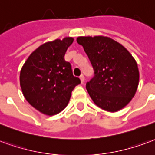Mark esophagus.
Wrapping results in <instances>:
<instances>
[{
    "label": "esophagus",
    "mask_w": 155,
    "mask_h": 155,
    "mask_svg": "<svg viewBox=\"0 0 155 155\" xmlns=\"http://www.w3.org/2000/svg\"><path fill=\"white\" fill-rule=\"evenodd\" d=\"M80 80H81V82H82V83H83V82H84L85 78H84V76H83V75H81V76H80Z\"/></svg>",
    "instance_id": "34e87169"
}]
</instances>
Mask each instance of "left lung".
I'll return each mask as SVG.
<instances>
[{"label":"left lung","instance_id":"8db88e82","mask_svg":"<svg viewBox=\"0 0 155 155\" xmlns=\"http://www.w3.org/2000/svg\"><path fill=\"white\" fill-rule=\"evenodd\" d=\"M94 69V77L86 88L94 103L115 112L134 97L139 85V69L135 58L126 48L109 37H78Z\"/></svg>","mask_w":155,"mask_h":155}]
</instances>
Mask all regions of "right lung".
Listing matches in <instances>:
<instances>
[{"mask_svg": "<svg viewBox=\"0 0 155 155\" xmlns=\"http://www.w3.org/2000/svg\"><path fill=\"white\" fill-rule=\"evenodd\" d=\"M73 39L47 42L36 48L20 71L24 97L36 110L47 116L59 113L67 107L72 91L81 82L73 76L72 66L64 59Z\"/></svg>", "mask_w": 155, "mask_h": 155, "instance_id": "right-lung-1", "label": "right lung"}]
</instances>
